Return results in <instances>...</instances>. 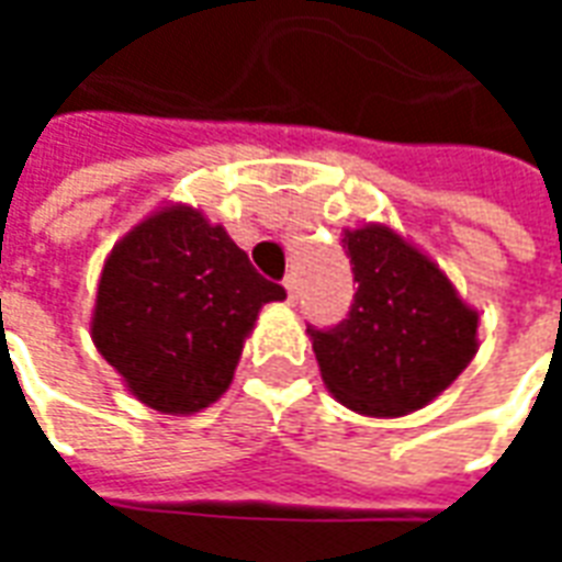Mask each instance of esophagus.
I'll return each instance as SVG.
<instances>
[{"mask_svg":"<svg viewBox=\"0 0 562 562\" xmlns=\"http://www.w3.org/2000/svg\"><path fill=\"white\" fill-rule=\"evenodd\" d=\"M285 292H289V301H292V304L301 297V289H297V277H294V273L285 277Z\"/></svg>","mask_w":562,"mask_h":562,"instance_id":"34e87169","label":"esophagus"}]
</instances>
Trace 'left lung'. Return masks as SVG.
Returning <instances> with one entry per match:
<instances>
[{
    "instance_id": "8db88e82",
    "label": "left lung",
    "mask_w": 562,
    "mask_h": 562,
    "mask_svg": "<svg viewBox=\"0 0 562 562\" xmlns=\"http://www.w3.org/2000/svg\"><path fill=\"white\" fill-rule=\"evenodd\" d=\"M342 249L358 282L352 306L340 325H306L322 379L355 413L422 409L472 361L479 316L391 228L346 232Z\"/></svg>"
}]
</instances>
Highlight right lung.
Instances as JSON below:
<instances>
[{"instance_id":"obj_1","label":"right lung","mask_w":562,"mask_h":562,"mask_svg":"<svg viewBox=\"0 0 562 562\" xmlns=\"http://www.w3.org/2000/svg\"><path fill=\"white\" fill-rule=\"evenodd\" d=\"M282 297L222 225L168 207L104 261L92 340L140 403L198 413L228 389L258 310Z\"/></svg>"}]
</instances>
